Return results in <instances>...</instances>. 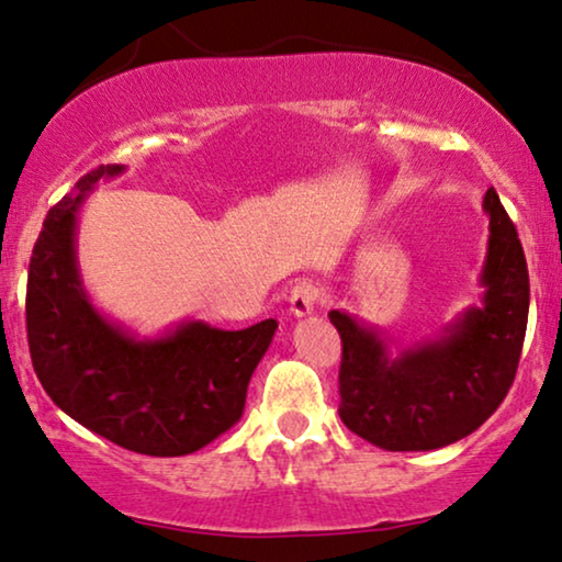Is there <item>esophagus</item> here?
<instances>
[{
	"instance_id": "esophagus-1",
	"label": "esophagus",
	"mask_w": 562,
	"mask_h": 562,
	"mask_svg": "<svg viewBox=\"0 0 562 562\" xmlns=\"http://www.w3.org/2000/svg\"><path fill=\"white\" fill-rule=\"evenodd\" d=\"M315 303H318V288H315L313 282L303 280L292 288L290 313L295 315V318H305V315H311L315 311Z\"/></svg>"
}]
</instances>
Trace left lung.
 Wrapping results in <instances>:
<instances>
[{"label":"left lung","instance_id":"left-lung-1","mask_svg":"<svg viewBox=\"0 0 562 562\" xmlns=\"http://www.w3.org/2000/svg\"><path fill=\"white\" fill-rule=\"evenodd\" d=\"M488 247L479 307L438 338L390 357L386 338L346 311H330L344 344L338 415L384 450H436L471 436L515 382L529 313V274L517 228L494 188L484 195Z\"/></svg>","mask_w":562,"mask_h":562}]
</instances>
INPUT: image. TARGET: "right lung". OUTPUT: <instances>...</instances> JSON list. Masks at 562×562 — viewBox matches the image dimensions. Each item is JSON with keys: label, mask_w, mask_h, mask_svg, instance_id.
I'll list each match as a JSON object with an SVG mask.
<instances>
[{"label": "right lung", "mask_w": 562, "mask_h": 562, "mask_svg": "<svg viewBox=\"0 0 562 562\" xmlns=\"http://www.w3.org/2000/svg\"><path fill=\"white\" fill-rule=\"evenodd\" d=\"M122 170L101 165L47 211L27 274L30 357L47 397L83 428L134 453L188 456L239 423L278 321L241 330L183 321L137 338L99 313L78 270V211Z\"/></svg>", "instance_id": "obj_1"}]
</instances>
